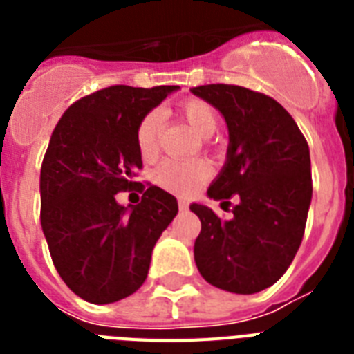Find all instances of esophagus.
<instances>
[{
    "mask_svg": "<svg viewBox=\"0 0 354 354\" xmlns=\"http://www.w3.org/2000/svg\"><path fill=\"white\" fill-rule=\"evenodd\" d=\"M178 207H180V211H185L189 207V202L185 198H178Z\"/></svg>",
    "mask_w": 354,
    "mask_h": 354,
    "instance_id": "34e87169",
    "label": "esophagus"
}]
</instances>
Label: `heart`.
Listing matches in <instances>:
<instances>
[{
    "label": "heart",
    "mask_w": 354,
    "mask_h": 354,
    "mask_svg": "<svg viewBox=\"0 0 354 354\" xmlns=\"http://www.w3.org/2000/svg\"><path fill=\"white\" fill-rule=\"evenodd\" d=\"M180 115L194 128L202 138H209L216 132L221 115L213 104L202 99H185L180 104ZM161 115L156 110L143 115L136 130V143L139 154L145 160H152L160 149ZM211 176V167L205 161H176L165 160L154 172V182L160 187L176 194H191Z\"/></svg>",
    "instance_id": "b5f03b06"
}]
</instances>
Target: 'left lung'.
<instances>
[{
    "instance_id": "left-lung-1",
    "label": "left lung",
    "mask_w": 354,
    "mask_h": 354,
    "mask_svg": "<svg viewBox=\"0 0 354 354\" xmlns=\"http://www.w3.org/2000/svg\"><path fill=\"white\" fill-rule=\"evenodd\" d=\"M224 115L227 160L207 189L233 216L222 221L193 204L202 222L194 261L207 283L235 294H255L285 274L301 244L313 198L310 152L292 115L272 97L242 86L191 90Z\"/></svg>"
}]
</instances>
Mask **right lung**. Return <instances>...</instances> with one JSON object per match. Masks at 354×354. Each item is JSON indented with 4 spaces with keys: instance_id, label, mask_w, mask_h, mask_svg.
<instances>
[{
    "instance_id": "add662e5",
    "label": "right lung",
    "mask_w": 354,
    "mask_h": 354,
    "mask_svg": "<svg viewBox=\"0 0 354 354\" xmlns=\"http://www.w3.org/2000/svg\"><path fill=\"white\" fill-rule=\"evenodd\" d=\"M176 90L110 86L71 104L53 130L40 172L41 230L57 272L86 301L106 305L138 290L176 216V198L156 185H141L138 205L115 200L139 183V121Z\"/></svg>"
}]
</instances>
